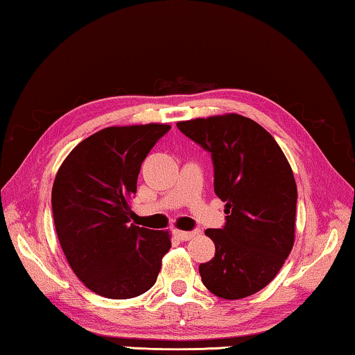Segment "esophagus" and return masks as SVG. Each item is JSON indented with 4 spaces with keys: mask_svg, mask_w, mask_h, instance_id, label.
Wrapping results in <instances>:
<instances>
[{
    "mask_svg": "<svg viewBox=\"0 0 355 355\" xmlns=\"http://www.w3.org/2000/svg\"><path fill=\"white\" fill-rule=\"evenodd\" d=\"M174 234L181 239V241H189V239H192L196 232H182V230H174Z\"/></svg>",
    "mask_w": 355,
    "mask_h": 355,
    "instance_id": "esophagus-1",
    "label": "esophagus"
}]
</instances>
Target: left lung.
Masks as SVG:
<instances>
[{"label":"left lung","mask_w":355,"mask_h":355,"mask_svg":"<svg viewBox=\"0 0 355 355\" xmlns=\"http://www.w3.org/2000/svg\"><path fill=\"white\" fill-rule=\"evenodd\" d=\"M178 128L211 154L214 192L225 201V225L205 232L216 254L200 265L201 281L225 300L252 295L275 279L295 241L292 168L275 138L239 114L178 122Z\"/></svg>","instance_id":"1"}]
</instances>
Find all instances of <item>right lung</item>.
<instances>
[{
	"instance_id": "obj_1",
	"label": "right lung",
	"mask_w": 355,
	"mask_h": 355,
	"mask_svg": "<svg viewBox=\"0 0 355 355\" xmlns=\"http://www.w3.org/2000/svg\"><path fill=\"white\" fill-rule=\"evenodd\" d=\"M171 127H107L69 152L52 187L57 236L76 276L98 295L125 300L155 284L170 232L130 223L141 163Z\"/></svg>"
}]
</instances>
